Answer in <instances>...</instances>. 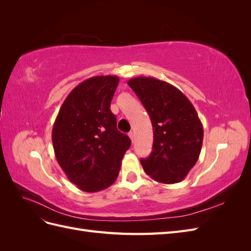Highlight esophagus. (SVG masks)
I'll return each mask as SVG.
<instances>
[{"label": "esophagus", "mask_w": 251, "mask_h": 251, "mask_svg": "<svg viewBox=\"0 0 251 251\" xmlns=\"http://www.w3.org/2000/svg\"><path fill=\"white\" fill-rule=\"evenodd\" d=\"M128 137L131 138L132 142H134V141H135V134H134V132H130V133H128Z\"/></svg>", "instance_id": "esophagus-1"}]
</instances>
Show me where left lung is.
Returning <instances> with one entry per match:
<instances>
[{"instance_id":"1","label":"left lung","mask_w":251,"mask_h":251,"mask_svg":"<svg viewBox=\"0 0 251 251\" xmlns=\"http://www.w3.org/2000/svg\"><path fill=\"white\" fill-rule=\"evenodd\" d=\"M127 85L149 113L154 130L153 151L140 160L144 172L165 184L182 181L198 161L203 142L194 105L179 89L154 77H135Z\"/></svg>"}]
</instances>
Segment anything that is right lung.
<instances>
[{"mask_svg": "<svg viewBox=\"0 0 251 251\" xmlns=\"http://www.w3.org/2000/svg\"><path fill=\"white\" fill-rule=\"evenodd\" d=\"M115 75L90 77L67 96L52 128L56 160L72 183L88 193L109 187L116 180L127 135L117 130L111 100L118 86Z\"/></svg>", "mask_w": 251, "mask_h": 251, "instance_id": "right-lung-1", "label": "right lung"}]
</instances>
